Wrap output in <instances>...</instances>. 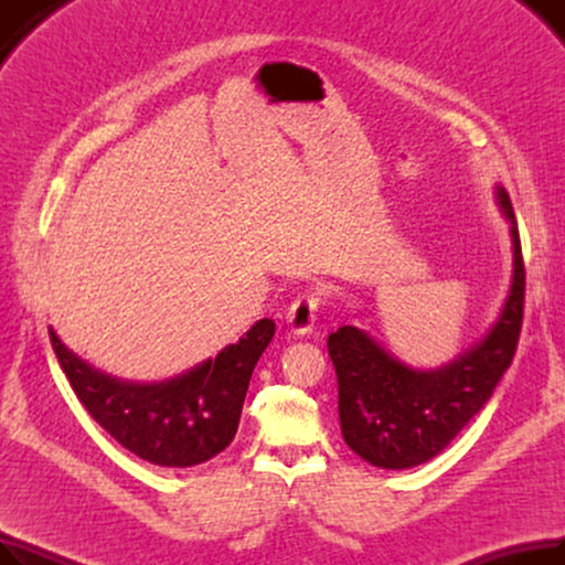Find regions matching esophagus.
<instances>
[{"label":"esophagus","instance_id":"1","mask_svg":"<svg viewBox=\"0 0 565 565\" xmlns=\"http://www.w3.org/2000/svg\"><path fill=\"white\" fill-rule=\"evenodd\" d=\"M318 307H320V298L316 292L298 295V300H295L286 311V324H288L290 334H295V337L309 334L313 330Z\"/></svg>","mask_w":565,"mask_h":565}]
</instances>
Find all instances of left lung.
Instances as JSON below:
<instances>
[{
    "label": "left lung",
    "mask_w": 565,
    "mask_h": 565,
    "mask_svg": "<svg viewBox=\"0 0 565 565\" xmlns=\"http://www.w3.org/2000/svg\"><path fill=\"white\" fill-rule=\"evenodd\" d=\"M511 224L513 279L492 328L456 360L433 371L403 364L371 334L343 324L328 337L339 380V419L348 447L382 469L435 458L469 424L513 362L522 330L524 263L509 192L494 188Z\"/></svg>",
    "instance_id": "8db88e82"
}]
</instances>
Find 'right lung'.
Masks as SVG:
<instances>
[{"instance_id": "add662e5", "label": "right lung", "mask_w": 565, "mask_h": 565, "mask_svg": "<svg viewBox=\"0 0 565 565\" xmlns=\"http://www.w3.org/2000/svg\"><path fill=\"white\" fill-rule=\"evenodd\" d=\"M47 330L79 403L121 447L160 467H192L233 441L254 366L275 337V322H254L215 360L162 382H128L103 373L66 348L52 324Z\"/></svg>"}]
</instances>
